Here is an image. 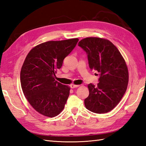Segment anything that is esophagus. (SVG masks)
Masks as SVG:
<instances>
[{"mask_svg":"<svg viewBox=\"0 0 146 146\" xmlns=\"http://www.w3.org/2000/svg\"><path fill=\"white\" fill-rule=\"evenodd\" d=\"M78 86H79V85H73V84H71V85H70V87H71V88H77V87H78Z\"/></svg>","mask_w":146,"mask_h":146,"instance_id":"esophagus-1","label":"esophagus"}]
</instances>
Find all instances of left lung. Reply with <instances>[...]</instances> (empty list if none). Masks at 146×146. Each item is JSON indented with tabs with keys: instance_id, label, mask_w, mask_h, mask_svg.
<instances>
[{
	"instance_id": "left-lung-1",
	"label": "left lung",
	"mask_w": 146,
	"mask_h": 146,
	"mask_svg": "<svg viewBox=\"0 0 146 146\" xmlns=\"http://www.w3.org/2000/svg\"><path fill=\"white\" fill-rule=\"evenodd\" d=\"M78 46L87 54L90 70L98 71V83L88 85L86 108L96 113L108 112L119 103L127 88L129 73L124 59L115 46L107 39L86 38Z\"/></svg>"
}]
</instances>
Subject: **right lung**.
I'll return each instance as SVG.
<instances>
[{
	"label": "right lung",
	"instance_id": "obj_1",
	"mask_svg": "<svg viewBox=\"0 0 146 146\" xmlns=\"http://www.w3.org/2000/svg\"><path fill=\"white\" fill-rule=\"evenodd\" d=\"M78 40L46 42L27 55L21 71L22 90L31 105L43 115L53 117L63 110L70 88L56 81L55 74Z\"/></svg>",
	"mask_w": 146,
	"mask_h": 146
}]
</instances>
